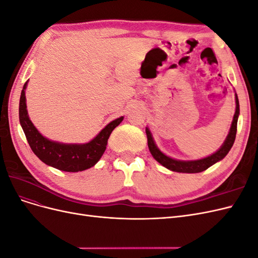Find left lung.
<instances>
[{"label":"left lung","mask_w":258,"mask_h":258,"mask_svg":"<svg viewBox=\"0 0 258 258\" xmlns=\"http://www.w3.org/2000/svg\"><path fill=\"white\" fill-rule=\"evenodd\" d=\"M240 113V108H239V100L236 95V113L233 115V120L231 123V128L229 134L226 138L224 144L222 147L218 150L216 153L213 155L209 156V157H206L204 159H199V160H191V161H181V160H175L168 157L165 154H162L157 146H156L153 137L151 135V131L146 128V136H147V144L148 148H150V152L153 155V157L157 160L160 165L163 167H166L169 170L175 171V172H182V173H199L202 172V171L207 170L210 168L214 163L217 161L222 160L226 155L228 154L230 151V148L233 145V142L236 140V134H237V122H238V116Z\"/></svg>","instance_id":"left-lung-1"}]
</instances>
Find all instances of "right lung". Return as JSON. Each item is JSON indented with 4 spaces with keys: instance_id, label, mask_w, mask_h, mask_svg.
<instances>
[{
    "instance_id": "add662e5",
    "label": "right lung",
    "mask_w": 258,
    "mask_h": 258,
    "mask_svg": "<svg viewBox=\"0 0 258 258\" xmlns=\"http://www.w3.org/2000/svg\"><path fill=\"white\" fill-rule=\"evenodd\" d=\"M27 83L23 85L20 96L19 120L31 150L46 165L67 172H79L95 166L102 157L112 131L122 121L123 117L108 123L89 143L62 144L49 141L37 131L28 116L25 95Z\"/></svg>"
}]
</instances>
